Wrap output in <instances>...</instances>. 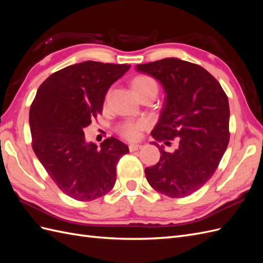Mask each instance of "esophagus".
Here are the masks:
<instances>
[{"instance_id": "obj_1", "label": "esophagus", "mask_w": 263, "mask_h": 263, "mask_svg": "<svg viewBox=\"0 0 263 263\" xmlns=\"http://www.w3.org/2000/svg\"><path fill=\"white\" fill-rule=\"evenodd\" d=\"M141 148H142L141 145H137V144H130L129 145V150L130 151H137V150H139Z\"/></svg>"}]
</instances>
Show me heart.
<instances>
[{"mask_svg": "<svg viewBox=\"0 0 263 263\" xmlns=\"http://www.w3.org/2000/svg\"><path fill=\"white\" fill-rule=\"evenodd\" d=\"M132 89L140 98L141 95H145L148 93H157L158 92V85L153 78L147 76H138L132 81ZM146 127V123L144 121H137L133 122L128 121L125 122L121 127H119V133L122 136L129 140H135L139 137L140 132Z\"/></svg>", "mask_w": 263, "mask_h": 263, "instance_id": "1", "label": "heart"}]
</instances>
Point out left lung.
<instances>
[{
  "mask_svg": "<svg viewBox=\"0 0 263 263\" xmlns=\"http://www.w3.org/2000/svg\"><path fill=\"white\" fill-rule=\"evenodd\" d=\"M136 71L160 82L164 103L151 132L157 141L178 138V147L145 169L149 184L169 197H184L208 182L229 141V104L222 87L209 71L179 58L137 65Z\"/></svg>",
  "mask_w": 263,
  "mask_h": 263,
  "instance_id": "1",
  "label": "left lung"
}]
</instances>
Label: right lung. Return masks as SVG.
I'll return each mask as SVG.
<instances>
[{
    "instance_id": "obj_1",
    "label": "right lung",
    "mask_w": 263,
    "mask_h": 263,
    "mask_svg": "<svg viewBox=\"0 0 263 263\" xmlns=\"http://www.w3.org/2000/svg\"><path fill=\"white\" fill-rule=\"evenodd\" d=\"M129 68L84 61L52 73L38 87L29 109L33 150L55 185L74 200L93 201L108 193L117 162L129 153L114 137L98 148L83 132L102 113L109 86Z\"/></svg>"
}]
</instances>
